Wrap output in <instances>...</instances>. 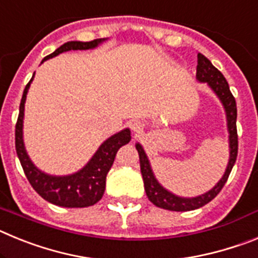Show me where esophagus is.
<instances>
[{
    "instance_id": "obj_1",
    "label": "esophagus",
    "mask_w": 258,
    "mask_h": 258,
    "mask_svg": "<svg viewBox=\"0 0 258 258\" xmlns=\"http://www.w3.org/2000/svg\"><path fill=\"white\" fill-rule=\"evenodd\" d=\"M142 129H143V126L140 121H134L133 124H132V131H133L134 133H138V132H141Z\"/></svg>"
}]
</instances>
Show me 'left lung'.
<instances>
[{
	"mask_svg": "<svg viewBox=\"0 0 258 258\" xmlns=\"http://www.w3.org/2000/svg\"><path fill=\"white\" fill-rule=\"evenodd\" d=\"M197 79L200 83H207L212 88L218 98L222 102L225 111H226L227 117V129H229V141H230V160L227 164V169L218 182L211 191L206 192L204 195H200L197 198H179L175 197L174 194L169 192L168 190L161 186L159 182L155 178L154 173L150 166L149 159L146 156L145 151H143L142 146L140 143H137L136 149L140 155V164H141V173H142L143 182H145V191L146 195L149 198L150 202L155 204L159 208L168 209V211L174 212H186V211H194L200 207L208 204L211 200L217 197L220 191L226 183L227 178H229L230 173H231L232 166L236 161V156H238V132H236V102L234 95L231 94L227 84L226 79L223 77L217 68L214 67L207 56L203 54H198V67H197Z\"/></svg>",
	"mask_w": 258,
	"mask_h": 258,
	"instance_id": "1",
	"label": "left lung"
}]
</instances>
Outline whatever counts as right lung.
Here are the masks:
<instances>
[{
  "mask_svg": "<svg viewBox=\"0 0 258 258\" xmlns=\"http://www.w3.org/2000/svg\"><path fill=\"white\" fill-rule=\"evenodd\" d=\"M103 40L97 38V40L89 41V42L71 41V42L58 47L52 54L44 58V60L56 56L60 52L68 51V50L93 49L98 44H101ZM33 76L29 80V83L27 84L26 89L23 92L19 106V116H18V121L15 125V149H17L18 157H19L22 168L24 170V174L36 192L51 204L64 207V208H85V207L94 206L95 203L99 202L103 197L107 173L112 166L118 149L131 141V131L124 129L102 143L101 147L92 157V160L89 161L80 172L71 175H64V177H54V175L45 174L38 170L29 160L26 149H24V143H23L24 103H26L27 92H28Z\"/></svg>",
  "mask_w": 258,
  "mask_h": 258,
  "instance_id": "obj_1",
  "label": "right lung"
}]
</instances>
